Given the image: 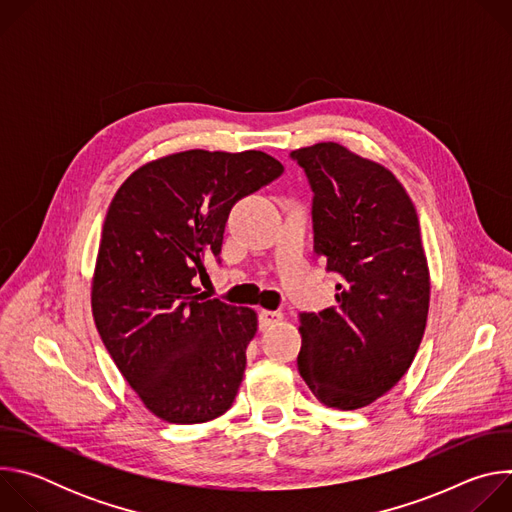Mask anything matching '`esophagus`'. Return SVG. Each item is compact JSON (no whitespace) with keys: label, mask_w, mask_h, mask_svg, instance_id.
I'll return each instance as SVG.
<instances>
[{"label":"esophagus","mask_w":512,"mask_h":512,"mask_svg":"<svg viewBox=\"0 0 512 512\" xmlns=\"http://www.w3.org/2000/svg\"><path fill=\"white\" fill-rule=\"evenodd\" d=\"M281 320H283L281 312H271V310H261L259 312V328L261 330H265V328H269V326H273V324H277Z\"/></svg>","instance_id":"1"}]
</instances>
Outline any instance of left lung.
Masks as SVG:
<instances>
[{
	"mask_svg": "<svg viewBox=\"0 0 512 512\" xmlns=\"http://www.w3.org/2000/svg\"><path fill=\"white\" fill-rule=\"evenodd\" d=\"M314 192V249L338 275L336 304L300 314L298 369L328 407L371 405L407 373L423 338L429 271L399 180L338 143L291 152Z\"/></svg>",
	"mask_w": 512,
	"mask_h": 512,
	"instance_id": "8db88e82",
	"label": "left lung"
}]
</instances>
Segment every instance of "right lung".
<instances>
[{"mask_svg": "<svg viewBox=\"0 0 512 512\" xmlns=\"http://www.w3.org/2000/svg\"><path fill=\"white\" fill-rule=\"evenodd\" d=\"M283 166L263 152L174 154L135 170L105 216L93 316L117 369L170 423H204L235 401L257 316L208 300L194 279L221 263L231 208Z\"/></svg>", "mask_w": 512, "mask_h": 512, "instance_id": "add662e5", "label": "right lung"}]
</instances>
